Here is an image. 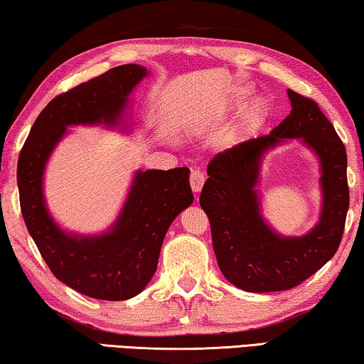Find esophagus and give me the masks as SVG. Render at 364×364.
<instances>
[{
	"label": "esophagus",
	"instance_id": "esophagus-1",
	"mask_svg": "<svg viewBox=\"0 0 364 364\" xmlns=\"http://www.w3.org/2000/svg\"><path fill=\"white\" fill-rule=\"evenodd\" d=\"M205 174L200 171H192V174H190V187H192V192L193 193H200L201 188H203V183H205Z\"/></svg>",
	"mask_w": 364,
	"mask_h": 364
}]
</instances>
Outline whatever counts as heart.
Returning <instances> with one entry per match:
<instances>
[{
	"label": "heart",
	"mask_w": 364,
	"mask_h": 364,
	"mask_svg": "<svg viewBox=\"0 0 364 364\" xmlns=\"http://www.w3.org/2000/svg\"><path fill=\"white\" fill-rule=\"evenodd\" d=\"M250 97V88L248 87H237L232 90L228 97L224 98V101L219 105V112L221 114H225L232 109L238 108V106L245 103V100ZM264 114V105L263 101H253L252 105L247 106L240 114H238L237 121L234 122L228 134L224 135L223 139V145L225 148H232L238 145V143L243 141L247 136L253 132V130L258 127V124L261 122Z\"/></svg>",
	"instance_id": "b5f03b06"
}]
</instances>
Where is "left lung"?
<instances>
[{
  "mask_svg": "<svg viewBox=\"0 0 364 364\" xmlns=\"http://www.w3.org/2000/svg\"><path fill=\"white\" fill-rule=\"evenodd\" d=\"M291 111L269 135L219 153L208 164L200 205L211 224L213 248L228 281L245 291L294 289L319 271L341 245L348 211L347 153L313 100L287 90ZM300 139L320 161L323 201L315 228L299 237L277 235L260 211V163L269 149Z\"/></svg>",
  "mask_w": 364,
  "mask_h": 364,
  "instance_id": "1",
  "label": "left lung"
}]
</instances>
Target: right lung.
Returning a JSON list of instances; mask_svg holds the SVG:
<instances>
[{
	"label": "right lung",
	"instance_id": "1",
	"mask_svg": "<svg viewBox=\"0 0 364 364\" xmlns=\"http://www.w3.org/2000/svg\"><path fill=\"white\" fill-rule=\"evenodd\" d=\"M146 75L140 64L117 65L51 100L17 161L21 211L40 255L59 281L97 300H129L151 281L166 232L193 203L190 169L136 171L117 219L97 235L68 232L55 221L43 195L45 169L68 127L129 132L130 95Z\"/></svg>",
	"mask_w": 364,
	"mask_h": 364
}]
</instances>
